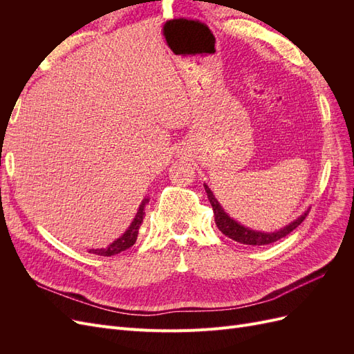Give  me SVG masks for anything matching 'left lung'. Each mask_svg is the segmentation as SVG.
<instances>
[{"label": "left lung", "instance_id": "1", "mask_svg": "<svg viewBox=\"0 0 354 354\" xmlns=\"http://www.w3.org/2000/svg\"><path fill=\"white\" fill-rule=\"evenodd\" d=\"M203 187H205L208 201H209L211 207H212L214 218H216L217 227L221 230V233L226 234V236H229L230 239L236 241V242H241V243H245V245L257 246V245H267V243H273L276 241H279V239L285 238L286 234L291 233L292 230H295L299 226V224H301L306 220L307 214H308V212H304L301 217H298L292 223H289L288 226H285L281 230L270 232V233H264V232H259V230H251L248 227L242 226L241 223L234 221L229 216V214L223 209V207L220 205L218 201L216 199V196H214L211 189L207 185H203Z\"/></svg>", "mask_w": 354, "mask_h": 354}]
</instances>
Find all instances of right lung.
<instances>
[{
    "label": "right lung",
    "instance_id": "right-lung-1",
    "mask_svg": "<svg viewBox=\"0 0 354 354\" xmlns=\"http://www.w3.org/2000/svg\"><path fill=\"white\" fill-rule=\"evenodd\" d=\"M149 203V199L145 198L140 203V207L137 209L136 217L133 220V223L130 224V227H128L124 234H121L120 238L116 241H113L112 243H109L108 246H104V248H97V250H90V252L95 254V255H100V257H112L115 254H120L128 248H131V246L136 243L137 241V234H138V229H140L142 223H143V217H145V209L146 205Z\"/></svg>",
    "mask_w": 354,
    "mask_h": 354
}]
</instances>
